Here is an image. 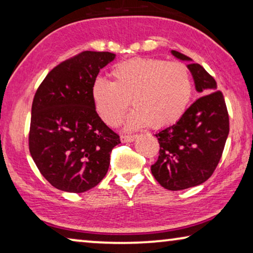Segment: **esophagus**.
Returning <instances> with one entry per match:
<instances>
[{"label": "esophagus", "instance_id": "esophagus-1", "mask_svg": "<svg viewBox=\"0 0 253 253\" xmlns=\"http://www.w3.org/2000/svg\"><path fill=\"white\" fill-rule=\"evenodd\" d=\"M137 137H138L137 135H123V136L120 137V139H122V142L124 143H128V142H134Z\"/></svg>", "mask_w": 253, "mask_h": 253}]
</instances>
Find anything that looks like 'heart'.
Wrapping results in <instances>:
<instances>
[{"mask_svg":"<svg viewBox=\"0 0 253 253\" xmlns=\"http://www.w3.org/2000/svg\"><path fill=\"white\" fill-rule=\"evenodd\" d=\"M111 75L114 81L96 79L92 89L97 112L111 126L122 122L129 100L135 107L126 123L129 130L174 124L191 100L192 78L183 63L138 58L117 65Z\"/></svg>","mask_w":253,"mask_h":253,"instance_id":"1","label":"heart"}]
</instances>
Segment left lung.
<instances>
[{"mask_svg": "<svg viewBox=\"0 0 253 253\" xmlns=\"http://www.w3.org/2000/svg\"><path fill=\"white\" fill-rule=\"evenodd\" d=\"M170 53L186 61L199 99L174 125L156 133L159 158L151 171L161 186L185 190L205 183L219 163L228 136L229 120L223 93L202 66L177 51Z\"/></svg>", "mask_w": 253, "mask_h": 253, "instance_id": "obj_1", "label": "left lung"}]
</instances>
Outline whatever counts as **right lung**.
<instances>
[{
	"label": "right lung",
	"mask_w": 253,
	"mask_h": 253,
	"mask_svg": "<svg viewBox=\"0 0 253 253\" xmlns=\"http://www.w3.org/2000/svg\"><path fill=\"white\" fill-rule=\"evenodd\" d=\"M115 59L110 52H82L52 69L34 96L29 151L58 190L82 193L107 174L120 139L97 115L92 89L100 70Z\"/></svg>",
	"instance_id": "add662e5"
}]
</instances>
